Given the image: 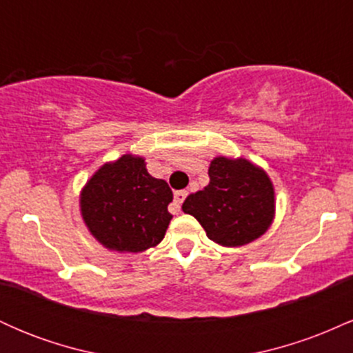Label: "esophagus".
Returning a JSON list of instances; mask_svg holds the SVG:
<instances>
[{
  "mask_svg": "<svg viewBox=\"0 0 353 353\" xmlns=\"http://www.w3.org/2000/svg\"><path fill=\"white\" fill-rule=\"evenodd\" d=\"M185 196H188V190H177V192L174 194V210H176V212L181 210V204L184 202Z\"/></svg>",
  "mask_w": 353,
  "mask_h": 353,
  "instance_id": "1",
  "label": "esophagus"
}]
</instances>
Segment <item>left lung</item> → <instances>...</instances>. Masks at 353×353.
Returning <instances> with one entry per match:
<instances>
[{
  "label": "left lung",
  "instance_id": "1",
  "mask_svg": "<svg viewBox=\"0 0 353 353\" xmlns=\"http://www.w3.org/2000/svg\"><path fill=\"white\" fill-rule=\"evenodd\" d=\"M209 184L185 197L182 210L199 221L212 242L241 247L262 237L275 217V189L269 174L245 157L210 161Z\"/></svg>",
  "mask_w": 353,
  "mask_h": 353
}]
</instances>
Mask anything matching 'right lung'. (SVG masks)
Listing matches in <instances>:
<instances>
[{"instance_id": "add662e5", "label": "right lung", "mask_w": 353, "mask_h": 353, "mask_svg": "<svg viewBox=\"0 0 353 353\" xmlns=\"http://www.w3.org/2000/svg\"><path fill=\"white\" fill-rule=\"evenodd\" d=\"M172 190L145 169V159L124 154L104 163L79 192V210L89 234L104 249L139 254L163 241L172 216Z\"/></svg>"}]
</instances>
